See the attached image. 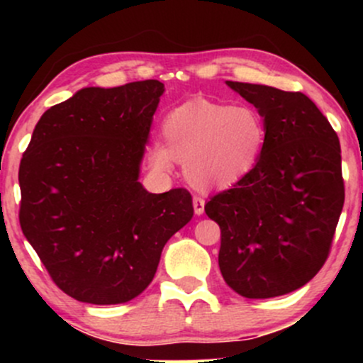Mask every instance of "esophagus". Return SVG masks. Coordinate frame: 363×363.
I'll return each mask as SVG.
<instances>
[{
    "label": "esophagus",
    "mask_w": 363,
    "mask_h": 363,
    "mask_svg": "<svg viewBox=\"0 0 363 363\" xmlns=\"http://www.w3.org/2000/svg\"><path fill=\"white\" fill-rule=\"evenodd\" d=\"M193 206H194V213L196 215H203L205 213V199L201 196H194L193 198Z\"/></svg>",
    "instance_id": "obj_1"
}]
</instances>
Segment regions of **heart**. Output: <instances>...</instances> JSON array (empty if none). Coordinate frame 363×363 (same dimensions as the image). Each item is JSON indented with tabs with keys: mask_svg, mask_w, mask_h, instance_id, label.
Instances as JSON below:
<instances>
[{
	"mask_svg": "<svg viewBox=\"0 0 363 363\" xmlns=\"http://www.w3.org/2000/svg\"><path fill=\"white\" fill-rule=\"evenodd\" d=\"M164 145L150 153L162 172L174 160L184 162L186 176L196 187H230L256 169L266 147L264 118L251 106L194 102L169 112L162 124Z\"/></svg>",
	"mask_w": 363,
	"mask_h": 363,
	"instance_id": "heart-1",
	"label": "heart"
}]
</instances>
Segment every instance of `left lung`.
Segmentation results:
<instances>
[{"label": "left lung", "mask_w": 363, "mask_h": 363, "mask_svg": "<svg viewBox=\"0 0 363 363\" xmlns=\"http://www.w3.org/2000/svg\"><path fill=\"white\" fill-rule=\"evenodd\" d=\"M227 85L256 107L268 136L256 169L205 205L222 232L220 272L245 298L280 297L328 259L345 203L340 140L301 91Z\"/></svg>", "instance_id": "1"}]
</instances>
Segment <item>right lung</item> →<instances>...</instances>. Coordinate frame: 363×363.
<instances>
[{
  "label": "right lung",
  "instance_id": "1",
  "mask_svg": "<svg viewBox=\"0 0 363 363\" xmlns=\"http://www.w3.org/2000/svg\"><path fill=\"white\" fill-rule=\"evenodd\" d=\"M164 83L86 86L43 114L20 162V227L52 281L95 306L133 301L193 218L189 191L138 181Z\"/></svg>",
  "mask_w": 363,
  "mask_h": 363
}]
</instances>
